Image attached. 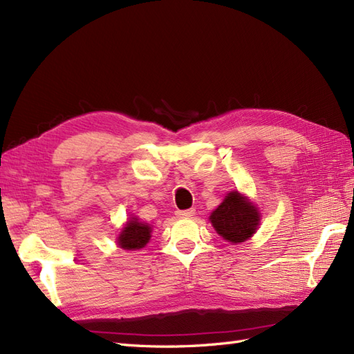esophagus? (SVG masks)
Instances as JSON below:
<instances>
[{"mask_svg": "<svg viewBox=\"0 0 354 354\" xmlns=\"http://www.w3.org/2000/svg\"><path fill=\"white\" fill-rule=\"evenodd\" d=\"M176 215L180 218H189V216L194 215V209H187V211H176Z\"/></svg>", "mask_w": 354, "mask_h": 354, "instance_id": "1", "label": "esophagus"}]
</instances>
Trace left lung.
<instances>
[{"mask_svg":"<svg viewBox=\"0 0 354 354\" xmlns=\"http://www.w3.org/2000/svg\"><path fill=\"white\" fill-rule=\"evenodd\" d=\"M211 223L216 233L225 241L238 243L256 233L260 223L257 207L238 192L225 196L224 202L211 214Z\"/></svg>","mask_w":354,"mask_h":354,"instance_id":"left-lung-1","label":"left lung"}]
</instances>
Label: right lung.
Here are the masks:
<instances>
[{"instance_id": "add662e5", "label": "right lung", "mask_w": 354, "mask_h": 354, "mask_svg": "<svg viewBox=\"0 0 354 354\" xmlns=\"http://www.w3.org/2000/svg\"><path fill=\"white\" fill-rule=\"evenodd\" d=\"M149 238H151L149 225L140 223L138 218H131L125 224L120 238H118V245L124 250H140L147 245Z\"/></svg>"}]
</instances>
